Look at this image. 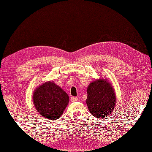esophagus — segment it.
I'll return each mask as SVG.
<instances>
[{
    "label": "esophagus",
    "mask_w": 152,
    "mask_h": 152,
    "mask_svg": "<svg viewBox=\"0 0 152 152\" xmlns=\"http://www.w3.org/2000/svg\"><path fill=\"white\" fill-rule=\"evenodd\" d=\"M70 100H71V102H77L78 101V98L76 97H72L70 99Z\"/></svg>",
    "instance_id": "1"
}]
</instances>
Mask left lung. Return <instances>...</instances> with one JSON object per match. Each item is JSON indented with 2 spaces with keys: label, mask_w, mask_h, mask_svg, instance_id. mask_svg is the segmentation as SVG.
<instances>
[{
  "label": "left lung",
  "mask_w": 152,
  "mask_h": 152,
  "mask_svg": "<svg viewBox=\"0 0 152 152\" xmlns=\"http://www.w3.org/2000/svg\"><path fill=\"white\" fill-rule=\"evenodd\" d=\"M86 103L93 116L105 118L110 115L116 103V96L113 87L105 80L94 81L87 87Z\"/></svg>",
  "instance_id": "1"
}]
</instances>
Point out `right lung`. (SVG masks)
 <instances>
[{
    "mask_svg": "<svg viewBox=\"0 0 152 152\" xmlns=\"http://www.w3.org/2000/svg\"><path fill=\"white\" fill-rule=\"evenodd\" d=\"M33 102L36 108L42 116L56 119L63 114L69 102V97L60 87L52 82H48L35 90Z\"/></svg>",
    "mask_w": 152,
    "mask_h": 152,
    "instance_id": "1",
    "label": "right lung"
}]
</instances>
